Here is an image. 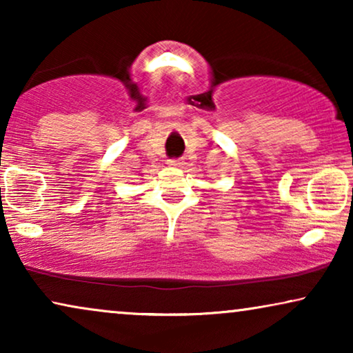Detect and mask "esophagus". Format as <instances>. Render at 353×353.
<instances>
[{
    "instance_id": "34e87169",
    "label": "esophagus",
    "mask_w": 353,
    "mask_h": 353,
    "mask_svg": "<svg viewBox=\"0 0 353 353\" xmlns=\"http://www.w3.org/2000/svg\"><path fill=\"white\" fill-rule=\"evenodd\" d=\"M167 163L170 167H180L181 165V161H180V159H168Z\"/></svg>"
}]
</instances>
